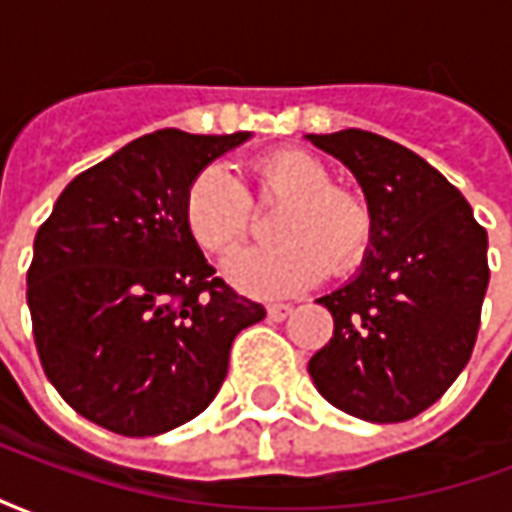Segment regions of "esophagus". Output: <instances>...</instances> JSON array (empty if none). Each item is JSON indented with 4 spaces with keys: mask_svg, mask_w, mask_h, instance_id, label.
Returning a JSON list of instances; mask_svg holds the SVG:
<instances>
[{
    "mask_svg": "<svg viewBox=\"0 0 512 512\" xmlns=\"http://www.w3.org/2000/svg\"><path fill=\"white\" fill-rule=\"evenodd\" d=\"M266 312L268 321H285L290 312H293V307H290V304H268Z\"/></svg>",
    "mask_w": 512,
    "mask_h": 512,
    "instance_id": "34e87169",
    "label": "esophagus"
}]
</instances>
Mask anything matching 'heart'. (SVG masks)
<instances>
[{"label":"heart","instance_id":"1","mask_svg":"<svg viewBox=\"0 0 512 512\" xmlns=\"http://www.w3.org/2000/svg\"><path fill=\"white\" fill-rule=\"evenodd\" d=\"M252 200L282 205L274 222L277 246L244 249L227 260V279L257 299L310 288L329 271L345 277L362 266L373 241V216L354 191L337 189L321 158L307 150H271L249 164ZM252 200L222 167L208 164L183 194V222L194 244L211 257H227L252 230Z\"/></svg>","mask_w":512,"mask_h":512}]
</instances>
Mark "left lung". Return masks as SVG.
<instances>
[{"instance_id":"left-lung-1","label":"left lung","mask_w":512,"mask_h":512,"mask_svg":"<svg viewBox=\"0 0 512 512\" xmlns=\"http://www.w3.org/2000/svg\"><path fill=\"white\" fill-rule=\"evenodd\" d=\"M310 142L354 172L373 216L359 277L318 299L334 334L310 359V376L351 417L406 422L472 356L491 277L488 235L461 191L414 150L362 128Z\"/></svg>"}]
</instances>
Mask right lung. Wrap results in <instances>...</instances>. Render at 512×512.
<instances>
[{
	"mask_svg": "<svg viewBox=\"0 0 512 512\" xmlns=\"http://www.w3.org/2000/svg\"><path fill=\"white\" fill-rule=\"evenodd\" d=\"M249 131L164 128L65 186L35 235L27 301L40 365L62 400L120 436H158L211 403L235 334L263 321L183 222L191 178Z\"/></svg>",
	"mask_w": 512,
	"mask_h": 512,
	"instance_id": "right-lung-1",
	"label": "right lung"
}]
</instances>
